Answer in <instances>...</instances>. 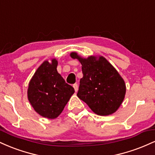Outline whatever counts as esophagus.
<instances>
[{
	"label": "esophagus",
	"instance_id": "esophagus-1",
	"mask_svg": "<svg viewBox=\"0 0 155 155\" xmlns=\"http://www.w3.org/2000/svg\"><path fill=\"white\" fill-rule=\"evenodd\" d=\"M74 90H75L76 92L78 91V89H79V87H78L77 84H74Z\"/></svg>",
	"mask_w": 155,
	"mask_h": 155
}]
</instances>
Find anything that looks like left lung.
Returning a JSON list of instances; mask_svg holds the SVG:
<instances>
[{"label": "left lung", "mask_w": 155, "mask_h": 155, "mask_svg": "<svg viewBox=\"0 0 155 155\" xmlns=\"http://www.w3.org/2000/svg\"><path fill=\"white\" fill-rule=\"evenodd\" d=\"M81 64L83 77L80 79L77 96L96 114L108 116L118 109L124 98L125 83L122 76L103 56L80 57L71 53Z\"/></svg>", "instance_id": "left-lung-1"}]
</instances>
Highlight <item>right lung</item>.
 Here are the masks:
<instances>
[{
    "mask_svg": "<svg viewBox=\"0 0 155 155\" xmlns=\"http://www.w3.org/2000/svg\"><path fill=\"white\" fill-rule=\"evenodd\" d=\"M58 60L44 61L38 68L28 85V98L39 115L48 119L57 118L74 93L57 71Z\"/></svg>",
    "mask_w": 155,
    "mask_h": 155,
    "instance_id": "1",
    "label": "right lung"
}]
</instances>
